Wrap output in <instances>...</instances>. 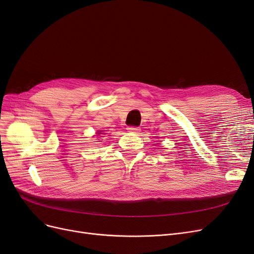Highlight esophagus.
I'll return each instance as SVG.
<instances>
[{
	"instance_id": "obj_1",
	"label": "esophagus",
	"mask_w": 254,
	"mask_h": 254,
	"mask_svg": "<svg viewBox=\"0 0 254 254\" xmlns=\"http://www.w3.org/2000/svg\"><path fill=\"white\" fill-rule=\"evenodd\" d=\"M127 130H128V131H130V132H136V131H139V127H136V126H129V127L127 128Z\"/></svg>"
}]
</instances>
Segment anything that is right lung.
<instances>
[{"label":"right lung","instance_id":"add662e5","mask_svg":"<svg viewBox=\"0 0 254 254\" xmlns=\"http://www.w3.org/2000/svg\"><path fill=\"white\" fill-rule=\"evenodd\" d=\"M99 133H101V132H99Z\"/></svg>","mask_w":254,"mask_h":254}]
</instances>
